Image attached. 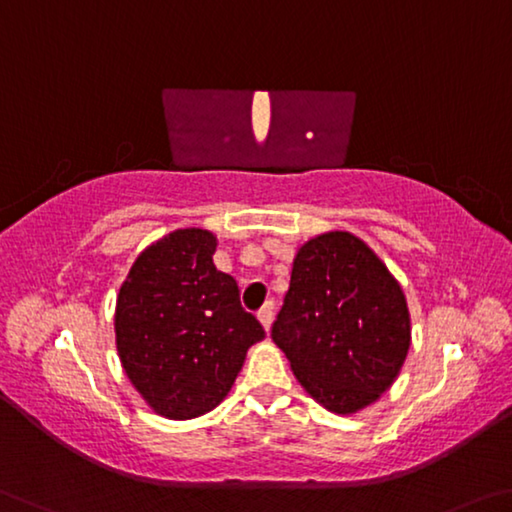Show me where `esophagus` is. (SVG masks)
<instances>
[{"label": "esophagus", "mask_w": 512, "mask_h": 512, "mask_svg": "<svg viewBox=\"0 0 512 512\" xmlns=\"http://www.w3.org/2000/svg\"><path fill=\"white\" fill-rule=\"evenodd\" d=\"M273 310H275V303L273 300H266V303L259 307V312H257V319H259V323H262V326L269 330V326H271V319H273Z\"/></svg>", "instance_id": "obj_1"}]
</instances>
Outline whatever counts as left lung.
I'll list each match as a JSON object with an SVG mask.
<instances>
[{"mask_svg":"<svg viewBox=\"0 0 512 512\" xmlns=\"http://www.w3.org/2000/svg\"><path fill=\"white\" fill-rule=\"evenodd\" d=\"M271 337L316 403L353 415L399 376L410 312L380 257L355 234L337 230L298 248Z\"/></svg>","mask_w":512,"mask_h":512,"instance_id":"left-lung-1","label":"left lung"}]
</instances>
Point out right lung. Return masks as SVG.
Segmentation results:
<instances>
[{
  "mask_svg": "<svg viewBox=\"0 0 512 512\" xmlns=\"http://www.w3.org/2000/svg\"><path fill=\"white\" fill-rule=\"evenodd\" d=\"M216 237L186 227L136 257L116 300V348L129 383L166 419H193L230 392L264 328L214 266Z\"/></svg>",
  "mask_w": 512,
  "mask_h": 512,
  "instance_id": "1",
  "label": "right lung"
}]
</instances>
